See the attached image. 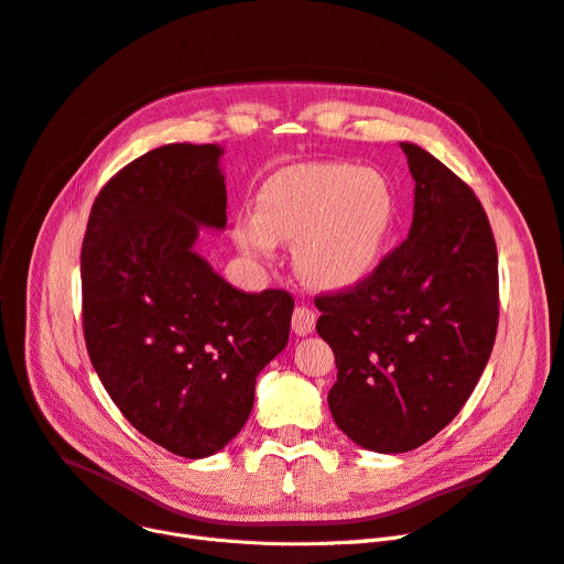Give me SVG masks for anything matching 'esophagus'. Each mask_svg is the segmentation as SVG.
<instances>
[{"label": "esophagus", "instance_id": "esophagus-1", "mask_svg": "<svg viewBox=\"0 0 564 564\" xmlns=\"http://www.w3.org/2000/svg\"><path fill=\"white\" fill-rule=\"evenodd\" d=\"M315 322H317L315 311L306 306H297L292 313V332L297 336H308L315 332Z\"/></svg>", "mask_w": 564, "mask_h": 564}]
</instances>
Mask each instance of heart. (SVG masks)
<instances>
[{
    "mask_svg": "<svg viewBox=\"0 0 564 564\" xmlns=\"http://www.w3.org/2000/svg\"><path fill=\"white\" fill-rule=\"evenodd\" d=\"M398 226V198L381 173L359 164H306L267 177L256 217L235 219V245L270 262L279 242L297 245L294 264L322 290L359 285L387 258Z\"/></svg>",
    "mask_w": 564,
    "mask_h": 564,
    "instance_id": "heart-1",
    "label": "heart"
}]
</instances>
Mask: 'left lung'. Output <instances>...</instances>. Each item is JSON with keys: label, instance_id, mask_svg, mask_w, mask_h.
Masks as SVG:
<instances>
[{"label": "left lung", "instance_id": "left-lung-1", "mask_svg": "<svg viewBox=\"0 0 564 564\" xmlns=\"http://www.w3.org/2000/svg\"><path fill=\"white\" fill-rule=\"evenodd\" d=\"M400 148L416 183L409 237L357 288L315 302L338 368L332 416L383 455L423 446L457 416L498 327V253L480 200L425 148Z\"/></svg>", "mask_w": 564, "mask_h": 564}]
</instances>
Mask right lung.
I'll return each instance as SVG.
<instances>
[{
    "instance_id": "1",
    "label": "right lung",
    "mask_w": 564,
    "mask_h": 564,
    "mask_svg": "<svg viewBox=\"0 0 564 564\" xmlns=\"http://www.w3.org/2000/svg\"><path fill=\"white\" fill-rule=\"evenodd\" d=\"M224 148L166 143L98 194L82 245L88 357L113 404L173 455L219 453L249 419L256 377L288 345L294 300L247 294L196 253L226 228Z\"/></svg>"
}]
</instances>
